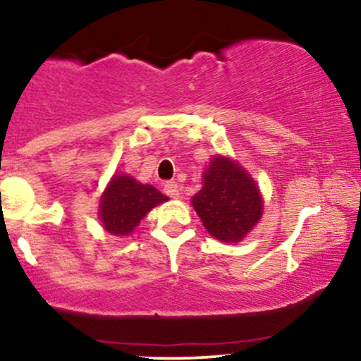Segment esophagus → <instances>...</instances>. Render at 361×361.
<instances>
[{
    "label": "esophagus",
    "instance_id": "1",
    "mask_svg": "<svg viewBox=\"0 0 361 361\" xmlns=\"http://www.w3.org/2000/svg\"><path fill=\"white\" fill-rule=\"evenodd\" d=\"M163 190L168 197H171V198L180 197V186L176 185V181H166V183L163 185Z\"/></svg>",
    "mask_w": 361,
    "mask_h": 361
}]
</instances>
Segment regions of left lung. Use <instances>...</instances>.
Listing matches in <instances>:
<instances>
[{
    "mask_svg": "<svg viewBox=\"0 0 361 361\" xmlns=\"http://www.w3.org/2000/svg\"><path fill=\"white\" fill-rule=\"evenodd\" d=\"M205 229L224 243L241 241L263 214L252 178L234 161L217 156L204 173V186L192 198Z\"/></svg>",
    "mask_w": 361,
    "mask_h": 361,
    "instance_id": "1",
    "label": "left lung"
}]
</instances>
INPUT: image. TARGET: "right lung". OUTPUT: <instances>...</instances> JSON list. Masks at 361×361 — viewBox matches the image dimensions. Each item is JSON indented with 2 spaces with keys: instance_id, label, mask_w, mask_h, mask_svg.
Here are the masks:
<instances>
[{
  "instance_id": "obj_1",
  "label": "right lung",
  "mask_w": 361,
  "mask_h": 361,
  "mask_svg": "<svg viewBox=\"0 0 361 361\" xmlns=\"http://www.w3.org/2000/svg\"><path fill=\"white\" fill-rule=\"evenodd\" d=\"M168 197L152 185H140L134 178L115 175L100 204V219L110 234L127 235L157 204Z\"/></svg>"
}]
</instances>
